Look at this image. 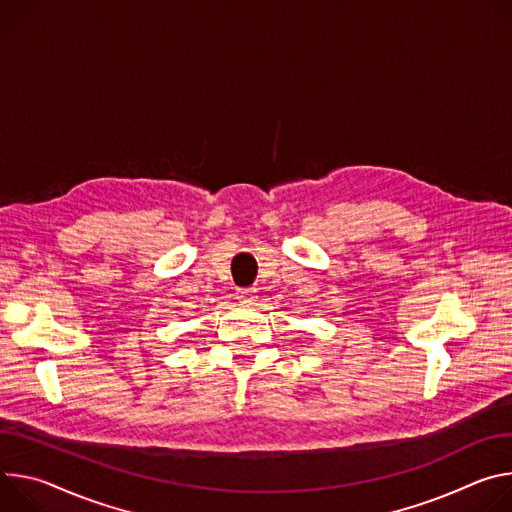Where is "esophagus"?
Instances as JSON below:
<instances>
[{"instance_id": "1", "label": "esophagus", "mask_w": 512, "mask_h": 512, "mask_svg": "<svg viewBox=\"0 0 512 512\" xmlns=\"http://www.w3.org/2000/svg\"><path fill=\"white\" fill-rule=\"evenodd\" d=\"M236 299L242 301V303H250V301L256 299V289H238Z\"/></svg>"}]
</instances>
